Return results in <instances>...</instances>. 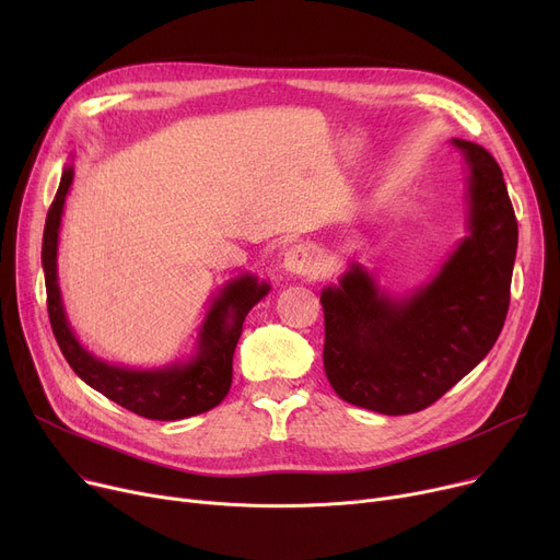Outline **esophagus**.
<instances>
[{"label":"esophagus","instance_id":"esophagus-1","mask_svg":"<svg viewBox=\"0 0 560 560\" xmlns=\"http://www.w3.org/2000/svg\"><path fill=\"white\" fill-rule=\"evenodd\" d=\"M283 268L290 275H300V277H308L315 272L317 268V252L311 245H295L290 247L283 256Z\"/></svg>","mask_w":560,"mask_h":560}]
</instances>
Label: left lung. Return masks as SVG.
<instances>
[{"mask_svg":"<svg viewBox=\"0 0 560 560\" xmlns=\"http://www.w3.org/2000/svg\"><path fill=\"white\" fill-rule=\"evenodd\" d=\"M452 144L467 170V235L438 275L395 298L351 260L319 295L329 384L374 413H418L443 397L486 359L509 313L517 220L502 167L477 142Z\"/></svg>","mask_w":560,"mask_h":560,"instance_id":"8db88e82","label":"left lung"}]
</instances>
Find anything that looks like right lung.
I'll use <instances>...</instances> for the list:
<instances>
[{"instance_id":"right-lung-1","label":"right lung","mask_w":560,"mask_h":560,"mask_svg":"<svg viewBox=\"0 0 560 560\" xmlns=\"http://www.w3.org/2000/svg\"><path fill=\"white\" fill-rule=\"evenodd\" d=\"M74 179V165H68L61 186L51 201L43 233V270L47 285V311L51 331L66 361L88 386L147 420H184L215 408L231 388L233 351L243 334L247 313L270 292L268 281L241 275L220 288L199 327L195 351L161 368L115 365L88 351L74 336L61 288H58V233L66 209V197Z\"/></svg>"}]
</instances>
